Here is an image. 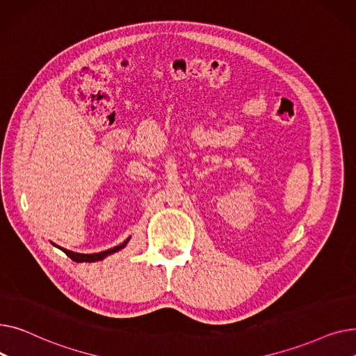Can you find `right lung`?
I'll return each instance as SVG.
<instances>
[{
  "label": "right lung",
  "mask_w": 356,
  "mask_h": 356,
  "mask_svg": "<svg viewBox=\"0 0 356 356\" xmlns=\"http://www.w3.org/2000/svg\"><path fill=\"white\" fill-rule=\"evenodd\" d=\"M129 241V238L128 239H125L121 245H118V247H114V248H109V250H106V251H102V252H95V254H79V252H73V251H69V250H65V248H60V247H58V245H54V247H58L59 250H62L70 259H73L74 263H95V261H101V259H104L105 257H108V255H111V254H114V252H117V251H120V250H122L125 245H127V242Z\"/></svg>",
  "instance_id": "obj_1"
}]
</instances>
